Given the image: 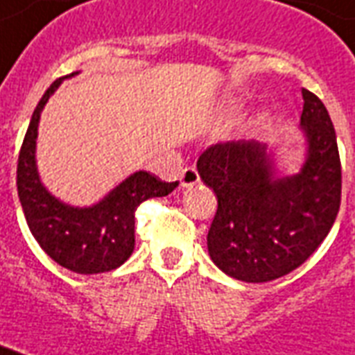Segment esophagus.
I'll use <instances>...</instances> for the list:
<instances>
[{"label":"esophagus","mask_w":355,"mask_h":355,"mask_svg":"<svg viewBox=\"0 0 355 355\" xmlns=\"http://www.w3.org/2000/svg\"><path fill=\"white\" fill-rule=\"evenodd\" d=\"M200 177H199V171H197V167L189 166L186 167L182 171V177H180V182H182L184 188H191L195 184H199Z\"/></svg>","instance_id":"obj_1"}]
</instances>
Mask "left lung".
Instances as JSON below:
<instances>
[{
	"mask_svg": "<svg viewBox=\"0 0 355 355\" xmlns=\"http://www.w3.org/2000/svg\"><path fill=\"white\" fill-rule=\"evenodd\" d=\"M308 160L295 177L272 178L258 141L216 144L197 169L217 195L208 230L214 263L236 280L261 284L302 265L336 223L341 206V158L336 128L319 97L302 88Z\"/></svg>",
	"mask_w": 355,
	"mask_h": 355,
	"instance_id": "1",
	"label": "left lung"
}]
</instances>
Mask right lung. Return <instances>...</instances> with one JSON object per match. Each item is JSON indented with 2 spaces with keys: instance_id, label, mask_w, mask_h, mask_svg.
Instances as JSON below:
<instances>
[{
  "instance_id": "right-lung-1",
  "label": "right lung",
  "mask_w": 355,
  "mask_h": 355,
  "mask_svg": "<svg viewBox=\"0 0 355 355\" xmlns=\"http://www.w3.org/2000/svg\"><path fill=\"white\" fill-rule=\"evenodd\" d=\"M60 83L62 77L42 96L25 132L16 169L18 197L31 234L49 258L79 275L107 272L132 254L136 208L147 199L169 195L178 182H164L150 173L138 171L92 208H71L47 193L35 166L36 130L42 108Z\"/></svg>"
}]
</instances>
